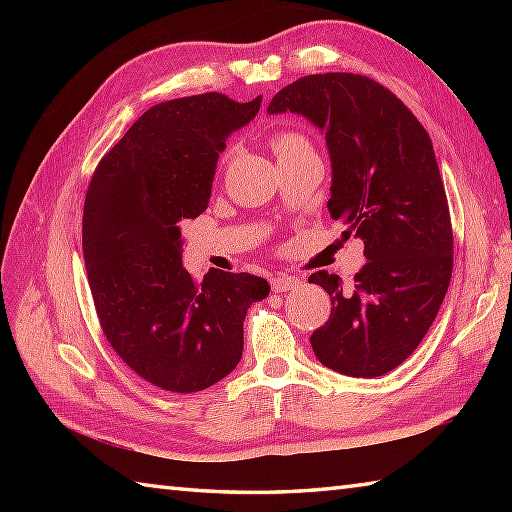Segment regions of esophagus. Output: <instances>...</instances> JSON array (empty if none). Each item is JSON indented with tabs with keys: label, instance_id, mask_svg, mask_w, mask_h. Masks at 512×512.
Masks as SVG:
<instances>
[{
	"label": "esophagus",
	"instance_id": "34e87169",
	"mask_svg": "<svg viewBox=\"0 0 512 512\" xmlns=\"http://www.w3.org/2000/svg\"><path fill=\"white\" fill-rule=\"evenodd\" d=\"M301 286V281L292 275H275L270 279V288L273 292H288V290H295Z\"/></svg>",
	"mask_w": 512,
	"mask_h": 512
}]
</instances>
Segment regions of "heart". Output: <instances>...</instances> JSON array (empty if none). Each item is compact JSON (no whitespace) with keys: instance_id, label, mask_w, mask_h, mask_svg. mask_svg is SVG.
<instances>
[{"instance_id":"heart-1","label":"heart","mask_w":512,"mask_h":512,"mask_svg":"<svg viewBox=\"0 0 512 512\" xmlns=\"http://www.w3.org/2000/svg\"><path fill=\"white\" fill-rule=\"evenodd\" d=\"M273 149H275L277 158H281V156H288V154H299V151H306V149H310V145L301 134L279 132V134L273 136Z\"/></svg>"}]
</instances>
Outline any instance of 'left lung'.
<instances>
[{
	"instance_id": "obj_1",
	"label": "left lung",
	"mask_w": 512,
	"mask_h": 512,
	"mask_svg": "<svg viewBox=\"0 0 512 512\" xmlns=\"http://www.w3.org/2000/svg\"><path fill=\"white\" fill-rule=\"evenodd\" d=\"M286 112L325 134L328 211L363 239L367 259L352 286L310 275L332 299L328 323L310 336L314 356L345 376H383L420 345L451 281V215L431 138L396 94L361 74L303 76L268 105Z\"/></svg>"
}]
</instances>
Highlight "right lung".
<instances>
[{
    "label": "right lung",
    "mask_w": 512,
    "mask_h": 512,
    "mask_svg": "<svg viewBox=\"0 0 512 512\" xmlns=\"http://www.w3.org/2000/svg\"><path fill=\"white\" fill-rule=\"evenodd\" d=\"M262 96L220 92L158 103L96 167L83 206V257L96 314L116 354L147 383L176 394L215 385L237 367L244 319L270 286L182 266V224L206 211L226 138Z\"/></svg>",
    "instance_id": "obj_1"
}]
</instances>
